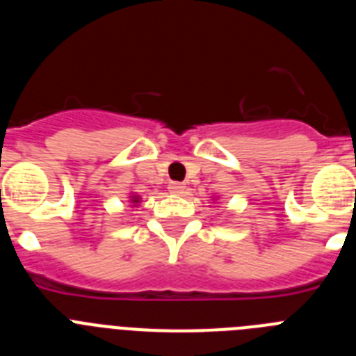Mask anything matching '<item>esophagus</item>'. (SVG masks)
<instances>
[{"mask_svg": "<svg viewBox=\"0 0 356 356\" xmlns=\"http://www.w3.org/2000/svg\"><path fill=\"white\" fill-rule=\"evenodd\" d=\"M184 188H185V185L180 184V181H171V184H169V191L175 194H180Z\"/></svg>", "mask_w": 356, "mask_h": 356, "instance_id": "1", "label": "esophagus"}]
</instances>
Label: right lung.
<instances>
[{
    "label": "right lung",
    "instance_id": "right-lung-1",
    "mask_svg": "<svg viewBox=\"0 0 356 356\" xmlns=\"http://www.w3.org/2000/svg\"><path fill=\"white\" fill-rule=\"evenodd\" d=\"M131 201H134V203H139V196H131Z\"/></svg>",
    "mask_w": 356,
    "mask_h": 356
}]
</instances>
